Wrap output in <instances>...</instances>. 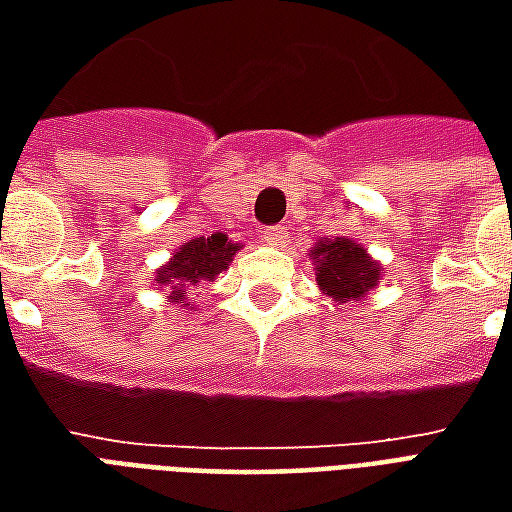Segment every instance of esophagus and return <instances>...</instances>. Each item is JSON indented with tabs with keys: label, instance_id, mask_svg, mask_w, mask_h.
Here are the masks:
<instances>
[{
	"label": "esophagus",
	"instance_id": "34e87169",
	"mask_svg": "<svg viewBox=\"0 0 512 512\" xmlns=\"http://www.w3.org/2000/svg\"><path fill=\"white\" fill-rule=\"evenodd\" d=\"M260 238H263V244H268V246H285V238H288V233H285V227L274 224V227H266V230L260 233Z\"/></svg>",
	"mask_w": 512,
	"mask_h": 512
}]
</instances>
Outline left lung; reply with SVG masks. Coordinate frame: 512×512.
Here are the masks:
<instances>
[{
    "instance_id": "1",
    "label": "left lung",
    "mask_w": 512,
    "mask_h": 512,
    "mask_svg": "<svg viewBox=\"0 0 512 512\" xmlns=\"http://www.w3.org/2000/svg\"><path fill=\"white\" fill-rule=\"evenodd\" d=\"M315 279L323 296L334 304L365 299L367 290H373L381 279V266L367 255L362 244L351 238H329L312 246Z\"/></svg>"
}]
</instances>
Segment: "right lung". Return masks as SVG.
Instances as JSON below:
<instances>
[{
  "instance_id": "1",
  "label": "right lung",
  "mask_w": 512,
  "mask_h": 512,
  "mask_svg": "<svg viewBox=\"0 0 512 512\" xmlns=\"http://www.w3.org/2000/svg\"><path fill=\"white\" fill-rule=\"evenodd\" d=\"M238 252V244L227 241L224 233L202 235L191 238L189 244L175 249V255L169 257V263L156 271V282L161 288L169 290V299L186 307V288L200 285V282H213L222 274L224 268L233 263V255ZM194 307V304H191Z\"/></svg>"
}]
</instances>
